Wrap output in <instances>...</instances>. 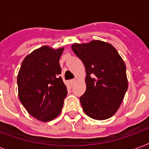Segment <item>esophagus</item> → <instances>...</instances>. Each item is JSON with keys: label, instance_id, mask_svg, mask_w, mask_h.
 <instances>
[{"label": "esophagus", "instance_id": "34e87169", "mask_svg": "<svg viewBox=\"0 0 149 149\" xmlns=\"http://www.w3.org/2000/svg\"><path fill=\"white\" fill-rule=\"evenodd\" d=\"M76 82H77V79H71V80H70V86H73V85H74L75 83H76Z\"/></svg>", "mask_w": 149, "mask_h": 149}]
</instances>
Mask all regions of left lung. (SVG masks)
I'll return each instance as SVG.
<instances>
[{
    "label": "left lung",
    "mask_w": 149,
    "mask_h": 149,
    "mask_svg": "<svg viewBox=\"0 0 149 149\" xmlns=\"http://www.w3.org/2000/svg\"><path fill=\"white\" fill-rule=\"evenodd\" d=\"M71 48L86 69V89L79 98L84 113L95 120L111 118L128 86L123 58L111 44L100 40L74 43Z\"/></svg>",
    "instance_id": "left-lung-1"
}]
</instances>
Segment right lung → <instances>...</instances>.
I'll return each instance as SVG.
<instances>
[{"mask_svg":"<svg viewBox=\"0 0 149 149\" xmlns=\"http://www.w3.org/2000/svg\"><path fill=\"white\" fill-rule=\"evenodd\" d=\"M64 47L44 45L27 55L17 77L18 97L29 114L48 122L60 114L66 86L59 77Z\"/></svg>","mask_w":149,"mask_h":149,"instance_id":"1","label":"right lung"}]
</instances>
